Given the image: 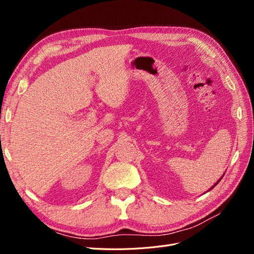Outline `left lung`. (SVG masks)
I'll return each instance as SVG.
<instances>
[{
  "mask_svg": "<svg viewBox=\"0 0 254 254\" xmlns=\"http://www.w3.org/2000/svg\"><path fill=\"white\" fill-rule=\"evenodd\" d=\"M222 177H224V175H222ZM222 177H221V178H222ZM221 178H220V179H219V180H218V181H217L216 183H215V186H217V184H218V182H219V181L221 180ZM215 186H214V187H215ZM214 187H213V188H214ZM213 188H212V189H213Z\"/></svg>",
  "mask_w": 254,
  "mask_h": 254,
  "instance_id": "1",
  "label": "left lung"
}]
</instances>
